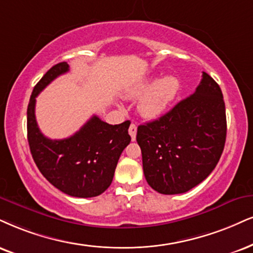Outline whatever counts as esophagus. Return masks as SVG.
I'll return each mask as SVG.
<instances>
[{"label":"esophagus","mask_w":253,"mask_h":253,"mask_svg":"<svg viewBox=\"0 0 253 253\" xmlns=\"http://www.w3.org/2000/svg\"><path fill=\"white\" fill-rule=\"evenodd\" d=\"M136 133H137V126L133 123H131V124H130V127H129V135L131 136L132 141H135V139H136Z\"/></svg>","instance_id":"1"}]
</instances>
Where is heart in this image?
Wrapping results in <instances>:
<instances>
[{"mask_svg": "<svg viewBox=\"0 0 253 253\" xmlns=\"http://www.w3.org/2000/svg\"><path fill=\"white\" fill-rule=\"evenodd\" d=\"M180 83L177 77L164 76L158 81L151 79L136 83L126 92L127 98H139L138 111L146 120L158 118L168 110L178 95Z\"/></svg>", "mask_w": 253, "mask_h": 253, "instance_id": "obj_1", "label": "heart"}]
</instances>
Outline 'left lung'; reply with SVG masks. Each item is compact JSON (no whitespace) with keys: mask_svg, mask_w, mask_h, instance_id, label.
Wrapping results in <instances>:
<instances>
[{"mask_svg":"<svg viewBox=\"0 0 253 253\" xmlns=\"http://www.w3.org/2000/svg\"><path fill=\"white\" fill-rule=\"evenodd\" d=\"M146 182L163 195L184 193L212 172L226 139L225 103L219 85L203 73L191 96L137 129Z\"/></svg>","mask_w":253,"mask_h":253,"instance_id":"left-lung-1","label":"left lung"}]
</instances>
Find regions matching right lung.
Wrapping results in <instances>:
<instances>
[{
    "label": "right lung",
    "instance_id": "add662e5",
    "mask_svg": "<svg viewBox=\"0 0 253 253\" xmlns=\"http://www.w3.org/2000/svg\"><path fill=\"white\" fill-rule=\"evenodd\" d=\"M67 71V62L54 65L34 88L27 110L28 142L41 173L55 188L73 197H96L110 186L122 151L131 141L127 132L130 122L111 126L92 116L68 138H46L37 126L36 97Z\"/></svg>",
    "mask_w": 253,
    "mask_h": 253
}]
</instances>
